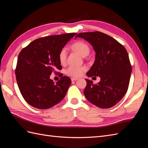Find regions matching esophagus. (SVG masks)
<instances>
[{
    "instance_id": "1",
    "label": "esophagus",
    "mask_w": 148,
    "mask_h": 148,
    "mask_svg": "<svg viewBox=\"0 0 148 148\" xmlns=\"http://www.w3.org/2000/svg\"><path fill=\"white\" fill-rule=\"evenodd\" d=\"M71 81H72V82H75V81H77L78 78H71Z\"/></svg>"
}]
</instances>
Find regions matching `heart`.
<instances>
[{"mask_svg": "<svg viewBox=\"0 0 148 148\" xmlns=\"http://www.w3.org/2000/svg\"><path fill=\"white\" fill-rule=\"evenodd\" d=\"M71 49L74 51L78 52L80 55L83 57L87 56L89 52H90V48L88 46V44L83 41H77L74 42L71 45ZM67 53L65 48H62L58 54V59L60 64L62 65L65 64L66 61ZM86 70V68L84 66H71L69 67L66 70V74L70 77H79L82 76L83 73Z\"/></svg>", "mask_w": 148, "mask_h": 148, "instance_id": "1", "label": "heart"}]
</instances>
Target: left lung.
I'll return each mask as SVG.
<instances>
[{
    "label": "left lung",
    "instance_id": "1",
    "mask_svg": "<svg viewBox=\"0 0 148 148\" xmlns=\"http://www.w3.org/2000/svg\"><path fill=\"white\" fill-rule=\"evenodd\" d=\"M78 37L91 43L96 52V60L87 76L101 78L97 84L85 79L87 84L84 96L98 107L110 108L122 99L128 90L132 73L128 52L117 40L99 31L81 33L75 36Z\"/></svg>",
    "mask_w": 148,
    "mask_h": 148
}]
</instances>
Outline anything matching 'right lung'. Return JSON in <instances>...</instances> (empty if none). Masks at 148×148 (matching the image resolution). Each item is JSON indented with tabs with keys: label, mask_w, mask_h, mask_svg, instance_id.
I'll return each instance as SVG.
<instances>
[{
	"label": "right lung",
	"mask_w": 148,
	"mask_h": 148,
	"mask_svg": "<svg viewBox=\"0 0 148 148\" xmlns=\"http://www.w3.org/2000/svg\"><path fill=\"white\" fill-rule=\"evenodd\" d=\"M75 33L38 38L23 48L18 57L16 79L22 96L35 108L47 109L64 99L71 79L63 77L55 84L50 79L52 73H59L62 67L58 54Z\"/></svg>",
	"instance_id": "right-lung-1"
}]
</instances>
